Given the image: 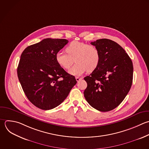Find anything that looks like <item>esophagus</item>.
<instances>
[{
	"mask_svg": "<svg viewBox=\"0 0 149 149\" xmlns=\"http://www.w3.org/2000/svg\"><path fill=\"white\" fill-rule=\"evenodd\" d=\"M81 79H82L81 77H76V81H78V82H79V81H80Z\"/></svg>",
	"mask_w": 149,
	"mask_h": 149,
	"instance_id": "esophagus-1",
	"label": "esophagus"
}]
</instances>
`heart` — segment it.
I'll list each match as a JSON object with an SVG mask.
<instances>
[{"label":"heart","instance_id":"heart-1","mask_svg":"<svg viewBox=\"0 0 149 149\" xmlns=\"http://www.w3.org/2000/svg\"><path fill=\"white\" fill-rule=\"evenodd\" d=\"M66 52H58L55 55L57 63L68 70L75 61L76 63L70 69L69 73L79 76L86 72H92L98 67L100 62V54L98 48L93 45L74 41L66 47Z\"/></svg>","mask_w":149,"mask_h":149}]
</instances>
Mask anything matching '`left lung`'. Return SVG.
<instances>
[{
	"label": "left lung",
	"instance_id": "1",
	"mask_svg": "<svg viewBox=\"0 0 149 149\" xmlns=\"http://www.w3.org/2000/svg\"><path fill=\"white\" fill-rule=\"evenodd\" d=\"M100 54V62L89 76L84 78L87 87L84 95L88 103L102 112L111 111L124 100L132 84L133 67L125 51L108 39L91 42Z\"/></svg>",
	"mask_w": 149,
	"mask_h": 149
}]
</instances>
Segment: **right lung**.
Masks as SVG:
<instances>
[{
	"label": "right lung",
	"instance_id": "add662e5",
	"mask_svg": "<svg viewBox=\"0 0 149 149\" xmlns=\"http://www.w3.org/2000/svg\"><path fill=\"white\" fill-rule=\"evenodd\" d=\"M65 39L46 38L27 47L21 55L17 76L29 101L43 110L60 105L76 84L74 76L56 62L55 55L68 43Z\"/></svg>",
	"mask_w": 149,
	"mask_h": 149
}]
</instances>
